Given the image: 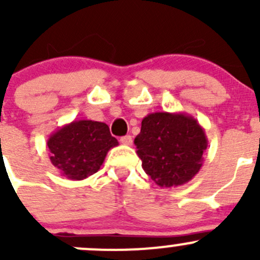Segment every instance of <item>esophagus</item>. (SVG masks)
<instances>
[{
  "instance_id": "esophagus-1",
  "label": "esophagus",
  "mask_w": 260,
  "mask_h": 260,
  "mask_svg": "<svg viewBox=\"0 0 260 260\" xmlns=\"http://www.w3.org/2000/svg\"><path fill=\"white\" fill-rule=\"evenodd\" d=\"M132 142H133V140L131 136H124V137H120V143H122V145L131 146L132 145Z\"/></svg>"
}]
</instances>
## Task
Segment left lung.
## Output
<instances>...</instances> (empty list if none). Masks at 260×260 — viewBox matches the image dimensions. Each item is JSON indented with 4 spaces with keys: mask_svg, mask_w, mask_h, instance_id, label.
<instances>
[{
    "mask_svg": "<svg viewBox=\"0 0 260 260\" xmlns=\"http://www.w3.org/2000/svg\"><path fill=\"white\" fill-rule=\"evenodd\" d=\"M135 145L146 174L169 188L188 182L200 171L208 138L191 115L154 112L142 119Z\"/></svg>",
    "mask_w": 260,
    "mask_h": 260,
    "instance_id": "8db88e82",
    "label": "left lung"
}]
</instances>
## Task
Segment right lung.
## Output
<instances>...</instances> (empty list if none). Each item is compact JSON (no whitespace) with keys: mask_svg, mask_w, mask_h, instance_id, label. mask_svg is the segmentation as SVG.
<instances>
[{"mask_svg":"<svg viewBox=\"0 0 260 260\" xmlns=\"http://www.w3.org/2000/svg\"><path fill=\"white\" fill-rule=\"evenodd\" d=\"M118 146L103 122L81 119L57 128L48 140L50 161L67 179L80 181L95 174L111 148Z\"/></svg>","mask_w":260,"mask_h":260,"instance_id":"obj_1","label":"right lung"}]
</instances>
